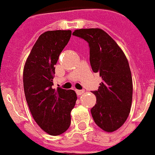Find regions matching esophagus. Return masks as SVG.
Returning <instances> with one entry per match:
<instances>
[{
  "instance_id": "34e87169",
  "label": "esophagus",
  "mask_w": 155,
  "mask_h": 155,
  "mask_svg": "<svg viewBox=\"0 0 155 155\" xmlns=\"http://www.w3.org/2000/svg\"><path fill=\"white\" fill-rule=\"evenodd\" d=\"M75 91H76V94H77L78 95H81L82 94H84L85 91L84 90H75Z\"/></svg>"
}]
</instances>
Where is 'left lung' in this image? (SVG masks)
<instances>
[{
  "instance_id": "obj_1",
  "label": "left lung",
  "mask_w": 155,
  "mask_h": 155,
  "mask_svg": "<svg viewBox=\"0 0 155 155\" xmlns=\"http://www.w3.org/2000/svg\"><path fill=\"white\" fill-rule=\"evenodd\" d=\"M72 35L88 43L92 71L102 77L99 89L92 91L96 96V104L91 109L93 119L104 131L118 130L131 107L133 84L127 59L117 43L100 28L76 29Z\"/></svg>"
}]
</instances>
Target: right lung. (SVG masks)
<instances>
[{
    "label": "right lung",
    "instance_id": "obj_1",
    "mask_svg": "<svg viewBox=\"0 0 155 155\" xmlns=\"http://www.w3.org/2000/svg\"><path fill=\"white\" fill-rule=\"evenodd\" d=\"M71 36V30L41 34L24 67V90L31 114L44 131L54 136L69 128L71 111L77 99L75 91L51 87L55 65Z\"/></svg>",
    "mask_w": 155,
    "mask_h": 155
}]
</instances>
